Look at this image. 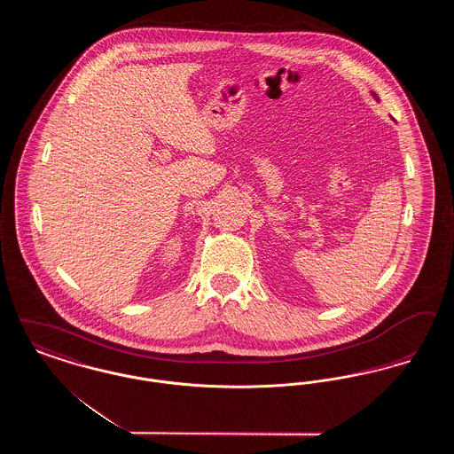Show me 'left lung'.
Masks as SVG:
<instances>
[{
  "label": "left lung",
  "instance_id": "left-lung-1",
  "mask_svg": "<svg viewBox=\"0 0 454 454\" xmlns=\"http://www.w3.org/2000/svg\"><path fill=\"white\" fill-rule=\"evenodd\" d=\"M372 97H376V95H374V93H372Z\"/></svg>",
  "mask_w": 454,
  "mask_h": 454
}]
</instances>
